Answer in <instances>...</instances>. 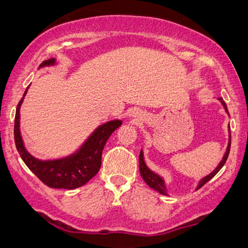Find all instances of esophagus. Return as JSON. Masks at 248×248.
<instances>
[{"mask_svg":"<svg viewBox=\"0 0 248 248\" xmlns=\"http://www.w3.org/2000/svg\"><path fill=\"white\" fill-rule=\"evenodd\" d=\"M134 117H139V116H137V115H135V116Z\"/></svg>","mask_w":248,"mask_h":248,"instance_id":"1","label":"esophagus"}]
</instances>
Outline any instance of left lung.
Here are the masks:
<instances>
[{"label":"left lung","mask_w":248,"mask_h":248,"mask_svg":"<svg viewBox=\"0 0 248 248\" xmlns=\"http://www.w3.org/2000/svg\"><path fill=\"white\" fill-rule=\"evenodd\" d=\"M219 101L221 103L222 107L225 108V111L228 114V116H229L228 109H227L225 101L222 100V98H219ZM230 141H232V139H230V127L228 126V144H227L226 152H225V155H223L221 161L219 162L218 166H217V167L213 169V170L210 172L209 175H206V176H204V177H202L201 179H200L199 184H198V186H196V189L202 187L205 183H208L210 179L215 177V176L218 174V171L220 170V169L223 167V165L226 164L227 159H228V155H229V151H230ZM139 166H140V174L142 176V178H143V181L147 183L149 187H151L152 189H155V191H157L158 193H160V194H162V195H169L167 187H166V182H165L164 177H162L161 175H159L158 172L152 170L151 168L148 167L147 162H145V160H144V154H143V150H142V149H141L140 155H139Z\"/></svg>","instance_id":"1"}]
</instances>
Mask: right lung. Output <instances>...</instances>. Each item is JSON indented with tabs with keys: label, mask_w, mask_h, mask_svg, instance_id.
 Segmentation results:
<instances>
[{
	"label": "right lung",
	"mask_w": 248,
	"mask_h": 248,
	"mask_svg": "<svg viewBox=\"0 0 248 248\" xmlns=\"http://www.w3.org/2000/svg\"><path fill=\"white\" fill-rule=\"evenodd\" d=\"M57 65L55 59H50L40 64L39 69ZM29 87L23 93L16 107L15 120V142L20 157L30 170L52 188L74 189L87 184L93 176L97 175L101 166V155L105 144L111 133L121 126V120H110L99 125L86 141L73 154L66 157L40 160L33 157L27 150L20 131V108L23 103Z\"/></svg>",
	"instance_id": "1"
}]
</instances>
